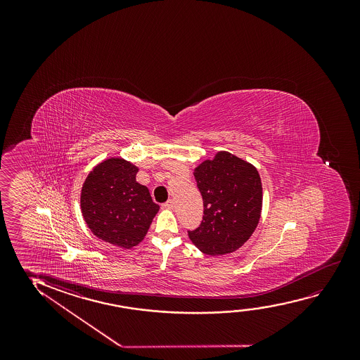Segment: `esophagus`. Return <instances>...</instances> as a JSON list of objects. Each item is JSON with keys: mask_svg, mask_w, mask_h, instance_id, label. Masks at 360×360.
<instances>
[{"mask_svg": "<svg viewBox=\"0 0 360 360\" xmlns=\"http://www.w3.org/2000/svg\"><path fill=\"white\" fill-rule=\"evenodd\" d=\"M173 205H174V202H173L172 199H169L166 202H163L162 207L163 209H172Z\"/></svg>", "mask_w": 360, "mask_h": 360, "instance_id": "esophagus-1", "label": "esophagus"}]
</instances>
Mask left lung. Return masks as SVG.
Wrapping results in <instances>:
<instances>
[{
  "instance_id": "8db88e82",
  "label": "left lung",
  "mask_w": 360,
  "mask_h": 360,
  "mask_svg": "<svg viewBox=\"0 0 360 360\" xmlns=\"http://www.w3.org/2000/svg\"><path fill=\"white\" fill-rule=\"evenodd\" d=\"M202 193L200 226L188 231L191 241L209 256L237 251L256 230L261 219L263 189L252 163L227 151H217L194 168Z\"/></svg>"
}]
</instances>
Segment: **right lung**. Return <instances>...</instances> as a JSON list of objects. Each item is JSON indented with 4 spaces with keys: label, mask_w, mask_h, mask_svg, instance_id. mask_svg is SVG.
Here are the masks:
<instances>
[{
    "label": "right lung",
    "mask_w": 360,
    "mask_h": 360,
    "mask_svg": "<svg viewBox=\"0 0 360 360\" xmlns=\"http://www.w3.org/2000/svg\"><path fill=\"white\" fill-rule=\"evenodd\" d=\"M138 171L122 158L103 160L84 179L79 195L82 217L94 236L125 250L143 241L160 210L148 187L136 182Z\"/></svg>",
    "instance_id": "obj_1"
}]
</instances>
